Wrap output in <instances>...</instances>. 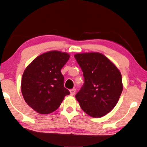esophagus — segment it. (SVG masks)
Returning <instances> with one entry per match:
<instances>
[{"label": "esophagus", "instance_id": "1", "mask_svg": "<svg viewBox=\"0 0 147 147\" xmlns=\"http://www.w3.org/2000/svg\"><path fill=\"white\" fill-rule=\"evenodd\" d=\"M70 95H74L75 94V92H76V89L75 88H72L70 90Z\"/></svg>", "mask_w": 147, "mask_h": 147}]
</instances>
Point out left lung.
<instances>
[{"label": "left lung", "instance_id": "1", "mask_svg": "<svg viewBox=\"0 0 147 147\" xmlns=\"http://www.w3.org/2000/svg\"><path fill=\"white\" fill-rule=\"evenodd\" d=\"M75 58L83 72L84 83L75 97L84 112L93 117L109 113L122 92V75L117 67L100 53H82Z\"/></svg>", "mask_w": 147, "mask_h": 147}]
</instances>
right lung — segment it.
I'll list each match as a JSON object with an SVG mask.
<instances>
[{"mask_svg": "<svg viewBox=\"0 0 147 147\" xmlns=\"http://www.w3.org/2000/svg\"><path fill=\"white\" fill-rule=\"evenodd\" d=\"M70 55L50 51L37 57L27 67L21 81L25 101L38 113L49 114L56 111L70 91L64 87L61 70Z\"/></svg>", "mask_w": 147, "mask_h": 147, "instance_id": "obj_1", "label": "right lung"}]
</instances>
